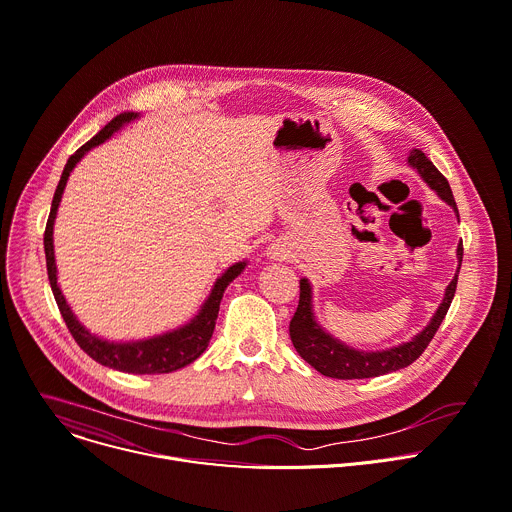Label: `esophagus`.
<instances>
[{
    "instance_id": "esophagus-1",
    "label": "esophagus",
    "mask_w": 512,
    "mask_h": 512,
    "mask_svg": "<svg viewBox=\"0 0 512 512\" xmlns=\"http://www.w3.org/2000/svg\"><path fill=\"white\" fill-rule=\"evenodd\" d=\"M269 255H271L273 259H284V257H286V251L280 249V245H275V247L269 249Z\"/></svg>"
}]
</instances>
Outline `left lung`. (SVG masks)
<instances>
[{"label":"left lung","mask_w":512,"mask_h":512,"mask_svg":"<svg viewBox=\"0 0 512 512\" xmlns=\"http://www.w3.org/2000/svg\"><path fill=\"white\" fill-rule=\"evenodd\" d=\"M410 167H414L427 183L429 188L439 194L441 200H445L457 214V206L451 194V188L447 179L441 175V171L433 165V161L418 149H412L408 155ZM457 259L461 267L463 259V245H457ZM457 267V271H459ZM457 288V273L451 280V284L445 290L443 302L439 304L435 316L427 327L418 333L414 339L408 343H402L398 347L386 349V351H357L353 347H347L327 331H322L320 324L314 320L312 312V288L308 280H300V302L298 308L290 320V339L300 353L304 361H308L316 371H320L322 376L335 378V380H363V378H378L384 374H390V371H398L418 357L423 355L435 333L439 331L441 322L451 306V300L455 296Z\"/></svg>","instance_id":"left-lung-1"}]
</instances>
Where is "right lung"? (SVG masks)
Returning <instances> with one entry per match:
<instances>
[{
  "label": "right lung",
  "instance_id": "right-lung-1",
  "mask_svg": "<svg viewBox=\"0 0 512 512\" xmlns=\"http://www.w3.org/2000/svg\"><path fill=\"white\" fill-rule=\"evenodd\" d=\"M138 114L134 112H124L120 116H116L114 120H110L91 141H87L81 149H77L65 169L63 175L59 179V185L55 190V198L51 204V214L49 220H46V228H44V255H46V271H49V282H51V290L55 294L57 306L61 310V316L67 324L69 333L73 335V339L77 341V345L91 357L94 361L118 369V371H126V374H169V371L181 369L185 365H190L192 361H196L208 347L214 327H216V318H218V308H220V300L222 294L226 290V286L235 280L237 275H241V271L245 269L247 261H239L232 267H228L212 288L208 300L204 302L202 310L198 312V316H194V320H190L188 324H183L177 331L153 337V339H145V341H134V343H110L104 341L96 335H91L83 324L75 318V314L71 312L61 288L57 286V265H55V247H53V224L57 218V208L63 196V190L67 185L69 173L73 171V167L81 161V157L98 145H102L106 138H110L122 124L134 120Z\"/></svg>",
  "mask_w": 512,
  "mask_h": 512
}]
</instances>
